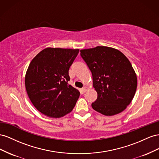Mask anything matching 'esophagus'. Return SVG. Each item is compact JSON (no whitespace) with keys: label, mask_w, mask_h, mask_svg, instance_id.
<instances>
[{"label":"esophagus","mask_w":159,"mask_h":159,"mask_svg":"<svg viewBox=\"0 0 159 159\" xmlns=\"http://www.w3.org/2000/svg\"><path fill=\"white\" fill-rule=\"evenodd\" d=\"M87 90H88V87H87V86H84V87L83 88V91L84 93L87 92Z\"/></svg>","instance_id":"esophagus-1"}]
</instances>
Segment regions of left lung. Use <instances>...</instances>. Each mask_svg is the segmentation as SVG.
I'll list each match as a JSON object with an SVG mask.
<instances>
[{
  "instance_id": "1",
  "label": "left lung",
  "mask_w": 159,
  "mask_h": 159,
  "mask_svg": "<svg viewBox=\"0 0 159 159\" xmlns=\"http://www.w3.org/2000/svg\"><path fill=\"white\" fill-rule=\"evenodd\" d=\"M80 55L92 72L98 94L92 103L93 109L105 116L123 111L137 87V75L129 60L119 50L104 46L80 50Z\"/></svg>"
}]
</instances>
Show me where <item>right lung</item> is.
Instances as JSON below:
<instances>
[{
  "mask_svg": "<svg viewBox=\"0 0 159 159\" xmlns=\"http://www.w3.org/2000/svg\"><path fill=\"white\" fill-rule=\"evenodd\" d=\"M79 49L46 48L35 56L25 75L27 94L44 115L60 118L73 109L79 90L69 84V68Z\"/></svg>",
  "mask_w": 159,
  "mask_h": 159,
  "instance_id": "1",
  "label": "right lung"
}]
</instances>
